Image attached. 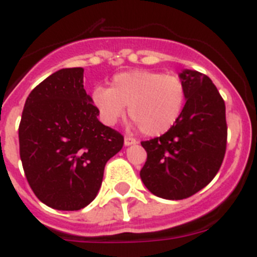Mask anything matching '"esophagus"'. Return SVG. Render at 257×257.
Wrapping results in <instances>:
<instances>
[{
	"mask_svg": "<svg viewBox=\"0 0 257 257\" xmlns=\"http://www.w3.org/2000/svg\"><path fill=\"white\" fill-rule=\"evenodd\" d=\"M136 143V139H134V138H131V136H124V145H133Z\"/></svg>",
	"mask_w": 257,
	"mask_h": 257,
	"instance_id": "esophagus-1",
	"label": "esophagus"
}]
</instances>
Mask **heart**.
I'll list each match as a JSON object with an SVG mask.
<instances>
[{
    "instance_id": "1",
    "label": "heart",
    "mask_w": 257,
    "mask_h": 257,
    "mask_svg": "<svg viewBox=\"0 0 257 257\" xmlns=\"http://www.w3.org/2000/svg\"><path fill=\"white\" fill-rule=\"evenodd\" d=\"M91 99L108 126L117 123L128 106V114L142 133L158 136L179 121L187 100V87L176 74L135 69L115 74L110 88L95 87Z\"/></svg>"
}]
</instances>
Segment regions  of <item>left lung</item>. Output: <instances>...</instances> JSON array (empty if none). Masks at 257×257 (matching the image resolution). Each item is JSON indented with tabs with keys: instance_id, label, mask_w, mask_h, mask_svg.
Here are the masks:
<instances>
[{
	"instance_id": "obj_1",
	"label": "left lung",
	"mask_w": 257,
	"mask_h": 257,
	"mask_svg": "<svg viewBox=\"0 0 257 257\" xmlns=\"http://www.w3.org/2000/svg\"><path fill=\"white\" fill-rule=\"evenodd\" d=\"M179 77L187 87L179 121L160 138L142 142L147 151L143 183L154 196L172 201L196 194L215 178L228 138L225 103L212 81L190 69Z\"/></svg>"
}]
</instances>
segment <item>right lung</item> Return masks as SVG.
I'll return each mask as SVG.
<instances>
[{
	"label": "right lung",
	"mask_w": 257,
	"mask_h": 257,
	"mask_svg": "<svg viewBox=\"0 0 257 257\" xmlns=\"http://www.w3.org/2000/svg\"><path fill=\"white\" fill-rule=\"evenodd\" d=\"M82 68H65L27 97L19 124L20 160L29 187L46 206L77 211L100 189L105 163L123 136L97 119Z\"/></svg>",
	"instance_id": "add662e5"
}]
</instances>
